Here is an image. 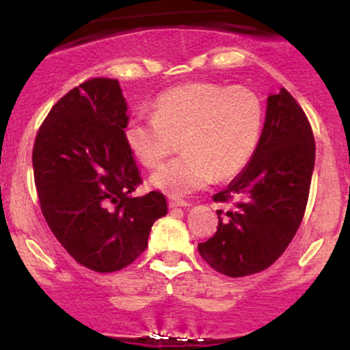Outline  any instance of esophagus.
I'll return each mask as SVG.
<instances>
[{"label":"esophagus","mask_w":350,"mask_h":350,"mask_svg":"<svg viewBox=\"0 0 350 350\" xmlns=\"http://www.w3.org/2000/svg\"><path fill=\"white\" fill-rule=\"evenodd\" d=\"M191 204L187 200L179 198H170V207H189Z\"/></svg>","instance_id":"obj_1"}]
</instances>
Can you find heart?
I'll return each mask as SVG.
<instances>
[{"mask_svg":"<svg viewBox=\"0 0 350 350\" xmlns=\"http://www.w3.org/2000/svg\"><path fill=\"white\" fill-rule=\"evenodd\" d=\"M263 103L247 87L196 82L164 92L154 115L133 116L124 139L136 161L158 167L178 146L184 152L152 174L151 183L184 196L217 179H230L250 163L263 130Z\"/></svg>","mask_w":350,"mask_h":350,"instance_id":"b5f03b06","label":"heart"}]
</instances>
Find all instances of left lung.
Returning a JSON list of instances; mask_svg holds the SVG:
<instances>
[{
	"label": "left lung",
	"instance_id": "obj_1",
	"mask_svg": "<svg viewBox=\"0 0 350 350\" xmlns=\"http://www.w3.org/2000/svg\"><path fill=\"white\" fill-rule=\"evenodd\" d=\"M311 123L290 92L270 95L262 138L239 178L214 202L234 204L199 253L212 270L240 278L267 270L301 226L314 170Z\"/></svg>",
	"mask_w": 350,
	"mask_h": 350
}]
</instances>
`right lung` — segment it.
I'll return each mask as SVG.
<instances>
[{"label": "right lung", "instance_id": "right-lung-1", "mask_svg": "<svg viewBox=\"0 0 350 350\" xmlns=\"http://www.w3.org/2000/svg\"><path fill=\"white\" fill-rule=\"evenodd\" d=\"M126 123L118 80L94 77L51 108L34 139L44 219L75 262L98 273L133 263L167 212L159 191L133 198L143 179L124 139Z\"/></svg>", "mask_w": 350, "mask_h": 350}]
</instances>
